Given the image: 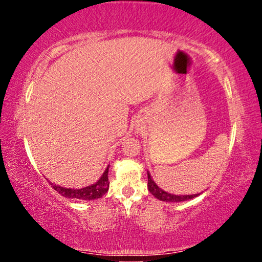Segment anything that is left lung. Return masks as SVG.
Returning a JSON list of instances; mask_svg holds the SVG:
<instances>
[{
  "label": "left lung",
  "mask_w": 262,
  "mask_h": 262,
  "mask_svg": "<svg viewBox=\"0 0 262 262\" xmlns=\"http://www.w3.org/2000/svg\"><path fill=\"white\" fill-rule=\"evenodd\" d=\"M148 189L149 192L151 193L155 198L158 199L161 201H165V202H183V201H188L190 199L196 198L198 195L200 194H192V195H176V194H171L167 193L165 190H163L162 188H159L157 184L152 180L151 176L148 172Z\"/></svg>",
  "instance_id": "left-lung-1"
}]
</instances>
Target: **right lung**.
<instances>
[{
	"label": "right lung",
	"instance_id": "right-lung-1",
	"mask_svg": "<svg viewBox=\"0 0 262 262\" xmlns=\"http://www.w3.org/2000/svg\"><path fill=\"white\" fill-rule=\"evenodd\" d=\"M108 168L110 165H107L106 170L104 171L103 176L100 177L99 180L97 183L92 184L90 186L83 188H66L59 185H54L53 183H50L52 187L54 188L56 192H59L62 196L69 198V199H77V200H96L103 196V195L107 192L110 187V181H108Z\"/></svg>",
	"mask_w": 262,
	"mask_h": 262
}]
</instances>
